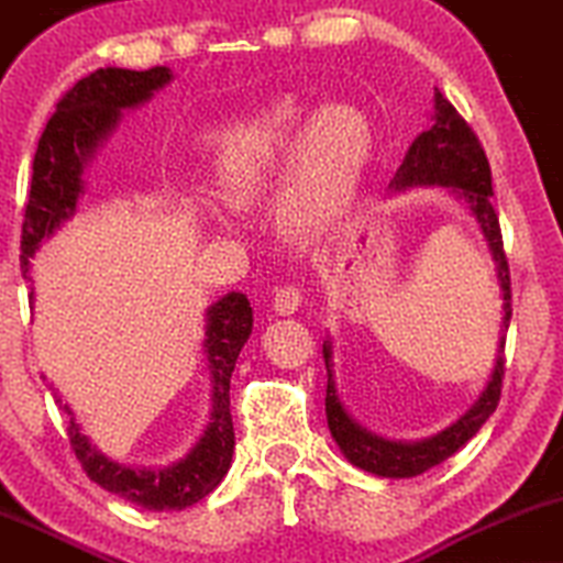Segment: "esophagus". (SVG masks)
<instances>
[{"mask_svg":"<svg viewBox=\"0 0 563 563\" xmlns=\"http://www.w3.org/2000/svg\"><path fill=\"white\" fill-rule=\"evenodd\" d=\"M302 302V292L300 287H295V284H279L274 292V311L279 313H295L298 311V306Z\"/></svg>","mask_w":563,"mask_h":563,"instance_id":"1","label":"esophagus"}]
</instances>
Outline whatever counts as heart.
Masks as SVG:
<instances>
[{
	"instance_id": "1",
	"label": "heart",
	"mask_w": 563,
	"mask_h": 563,
	"mask_svg": "<svg viewBox=\"0 0 563 563\" xmlns=\"http://www.w3.org/2000/svg\"><path fill=\"white\" fill-rule=\"evenodd\" d=\"M212 173L231 207H252L287 173L282 214L313 236L345 210L372 156V128L358 109L330 103L308 117L295 100L239 119L210 137Z\"/></svg>"
}]
</instances>
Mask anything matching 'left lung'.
I'll list each match as a JSON object with an SVG mask.
<instances>
[{"label":"left lung","instance_id":"obj_1","mask_svg":"<svg viewBox=\"0 0 563 563\" xmlns=\"http://www.w3.org/2000/svg\"><path fill=\"white\" fill-rule=\"evenodd\" d=\"M418 183H444V186L460 188L465 201L471 205L473 214L482 223V231L489 242L492 255L497 261V276L503 282V327L508 330L510 324V268L508 257L503 250V231L500 218H497L495 207H492V169L489 159L484 154V145L473 128L460 117L450 100L435 90V119L433 128L426 130L422 135L409 145L404 164L396 173L390 186L407 188L418 186ZM503 330V332H505ZM324 364H327V422H330L332 439L338 441L340 450L358 468L377 473V476L388 478H409L420 476L433 465L444 463L452 457L465 441L478 433V428L489 420V415L497 409L505 377V334L500 338V349H497V364L492 372V380L486 390L473 404L471 412L463 415L452 428L441 431L439 435L418 444H399V441H383L377 435L362 431L353 422L345 409L340 407L338 394H334L332 380V351L330 343H324Z\"/></svg>","mask_w":563,"mask_h":563}]
</instances>
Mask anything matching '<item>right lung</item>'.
<instances>
[{
  "mask_svg": "<svg viewBox=\"0 0 563 563\" xmlns=\"http://www.w3.org/2000/svg\"><path fill=\"white\" fill-rule=\"evenodd\" d=\"M169 68L156 66L148 71L130 68H98L79 79L55 106L34 154V178L21 233V265L29 261L44 236L53 233L60 220L77 207L81 191V167L90 159L100 137L109 135L122 109L143 103L151 92L167 85ZM23 271V276H26ZM29 279V276H26ZM252 332V306L242 292L225 295L207 311V358L212 372V418L199 444L186 460L167 471H132L111 463L79 431L74 418L68 420L71 450L90 482L113 495L124 497L145 510H183L199 503L223 482L233 454L231 420V372L239 351ZM68 409V407H63ZM71 415V412H68Z\"/></svg>",
  "mask_w": 563,
  "mask_h": 563,
  "instance_id": "right-lung-1",
  "label": "right lung"
}]
</instances>
